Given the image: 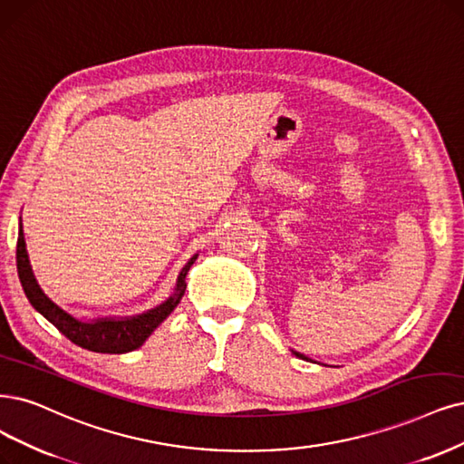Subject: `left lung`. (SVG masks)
I'll list each match as a JSON object with an SVG mask.
<instances>
[{"instance_id":"left-lung-1","label":"left lung","mask_w":464,"mask_h":464,"mask_svg":"<svg viewBox=\"0 0 464 464\" xmlns=\"http://www.w3.org/2000/svg\"><path fill=\"white\" fill-rule=\"evenodd\" d=\"M295 355H298V357H302V359H307L305 355H302V353H298V352H295Z\"/></svg>"}]
</instances>
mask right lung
<instances>
[{
  "instance_id": "right-lung-1",
  "label": "right lung",
  "mask_w": 464,
  "mask_h": 464,
  "mask_svg": "<svg viewBox=\"0 0 464 464\" xmlns=\"http://www.w3.org/2000/svg\"><path fill=\"white\" fill-rule=\"evenodd\" d=\"M195 258L181 269L174 296H169L164 304L154 307V310H150L143 315L120 319V321L99 319L93 323H83V321L74 319L72 315H68L64 310H61L57 304H53L44 295V290L36 283V277H34L30 262H28L24 235H23V219H19V238H16V269H19V279L23 283L26 298L49 323H53L68 340L74 342V344L80 348L97 352V353H126V352H133L140 348L143 342L150 336V333L157 329L159 324L171 312H174V307L179 304V300L185 293V286H187L185 276H187L188 267L193 266Z\"/></svg>"
}]
</instances>
